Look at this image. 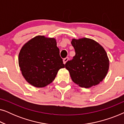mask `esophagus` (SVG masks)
Instances as JSON below:
<instances>
[{
	"label": "esophagus",
	"instance_id": "obj_1",
	"mask_svg": "<svg viewBox=\"0 0 124 124\" xmlns=\"http://www.w3.org/2000/svg\"><path fill=\"white\" fill-rule=\"evenodd\" d=\"M68 60H69L68 57H65V59H63V62H64V64H65L66 62H68Z\"/></svg>",
	"mask_w": 124,
	"mask_h": 124
}]
</instances>
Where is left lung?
Segmentation results:
<instances>
[{
  "label": "left lung",
  "mask_w": 124,
  "mask_h": 124,
  "mask_svg": "<svg viewBox=\"0 0 124 124\" xmlns=\"http://www.w3.org/2000/svg\"><path fill=\"white\" fill-rule=\"evenodd\" d=\"M76 55L68 61L65 68L72 80L81 87L90 88L100 84L107 74L109 60L107 54L98 42L90 38L72 39Z\"/></svg>",
  "instance_id": "1"
}]
</instances>
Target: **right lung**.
Returning a JSON list of instances; mask_svg holds the SVG:
<instances>
[{
  "label": "right lung",
  "instance_id": "right-lung-1",
  "mask_svg": "<svg viewBox=\"0 0 124 124\" xmlns=\"http://www.w3.org/2000/svg\"><path fill=\"white\" fill-rule=\"evenodd\" d=\"M54 38L37 35L22 47L18 54V65L27 82L36 87L51 84L59 69L65 65Z\"/></svg>",
  "mask_w": 124,
  "mask_h": 124
}]
</instances>
